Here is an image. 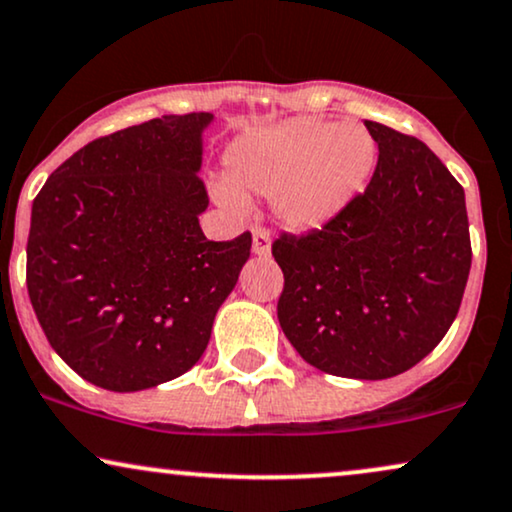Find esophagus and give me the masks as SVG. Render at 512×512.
I'll return each mask as SVG.
<instances>
[{
  "label": "esophagus",
  "instance_id": "esophagus-1",
  "mask_svg": "<svg viewBox=\"0 0 512 512\" xmlns=\"http://www.w3.org/2000/svg\"><path fill=\"white\" fill-rule=\"evenodd\" d=\"M252 252L257 257H269L271 252V236L267 229H255L252 231Z\"/></svg>",
  "mask_w": 512,
  "mask_h": 512
}]
</instances>
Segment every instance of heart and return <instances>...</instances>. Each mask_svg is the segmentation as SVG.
I'll list each match as a JSON object with an SVG mask.
<instances>
[{
	"label": "heart",
	"mask_w": 512,
	"mask_h": 512,
	"mask_svg": "<svg viewBox=\"0 0 512 512\" xmlns=\"http://www.w3.org/2000/svg\"><path fill=\"white\" fill-rule=\"evenodd\" d=\"M378 146L364 127L312 118L286 120L238 137L224 153L226 184L215 196L241 210L245 193L271 196L290 231H319L364 191Z\"/></svg>",
	"instance_id": "obj_1"
}]
</instances>
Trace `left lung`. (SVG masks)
Returning <instances> with one entry per match:
<instances>
[{
	"label": "left lung",
	"mask_w": 512,
	"mask_h": 512,
	"mask_svg": "<svg viewBox=\"0 0 512 512\" xmlns=\"http://www.w3.org/2000/svg\"><path fill=\"white\" fill-rule=\"evenodd\" d=\"M371 184L321 231L283 234L278 323L323 373L385 380L416 366L454 323L472 250L463 186L423 141L364 122Z\"/></svg>",
	"instance_id": "obj_1"
}]
</instances>
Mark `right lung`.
<instances>
[{"instance_id":"add662e5","label":"right lung","mask_w":512,"mask_h":512,"mask_svg":"<svg viewBox=\"0 0 512 512\" xmlns=\"http://www.w3.org/2000/svg\"><path fill=\"white\" fill-rule=\"evenodd\" d=\"M163 115L80 148L32 203L28 295L49 345L111 392L179 378L210 342L252 236L208 241L203 132Z\"/></svg>"}]
</instances>
